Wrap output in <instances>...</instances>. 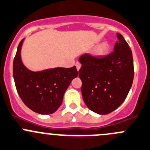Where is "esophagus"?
Instances as JSON below:
<instances>
[{"instance_id":"obj_1","label":"esophagus","mask_w":150,"mask_h":150,"mask_svg":"<svg viewBox=\"0 0 150 150\" xmlns=\"http://www.w3.org/2000/svg\"><path fill=\"white\" fill-rule=\"evenodd\" d=\"M76 69H77V71H79V69H80V68H81V64L79 63V62H76Z\"/></svg>"}]
</instances>
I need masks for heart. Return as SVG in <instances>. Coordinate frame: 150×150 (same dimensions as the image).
Here are the masks:
<instances>
[{"mask_svg":"<svg viewBox=\"0 0 150 150\" xmlns=\"http://www.w3.org/2000/svg\"><path fill=\"white\" fill-rule=\"evenodd\" d=\"M110 50V45L108 42H104L101 43L97 48L94 50L93 55L96 58H102L106 56L108 54Z\"/></svg>","mask_w":150,"mask_h":150,"instance_id":"b5f03b06","label":"heart"}]
</instances>
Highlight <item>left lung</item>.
<instances>
[{"instance_id":"8db88e82","label":"left lung","mask_w":150,"mask_h":150,"mask_svg":"<svg viewBox=\"0 0 150 150\" xmlns=\"http://www.w3.org/2000/svg\"><path fill=\"white\" fill-rule=\"evenodd\" d=\"M114 51L102 58L82 55L79 76L84 102L93 112L105 115L119 108L126 99L134 76L132 54L121 34Z\"/></svg>"}]
</instances>
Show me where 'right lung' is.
I'll use <instances>...</instances> for the list:
<instances>
[{"instance_id":"add662e5","label":"right lung","mask_w":150,"mask_h":150,"mask_svg":"<svg viewBox=\"0 0 150 150\" xmlns=\"http://www.w3.org/2000/svg\"><path fill=\"white\" fill-rule=\"evenodd\" d=\"M24 39L18 47L13 62V76L20 97L29 109L42 115L54 112L60 107L65 91L78 76L76 66L40 71L28 69L21 59Z\"/></svg>"}]
</instances>
